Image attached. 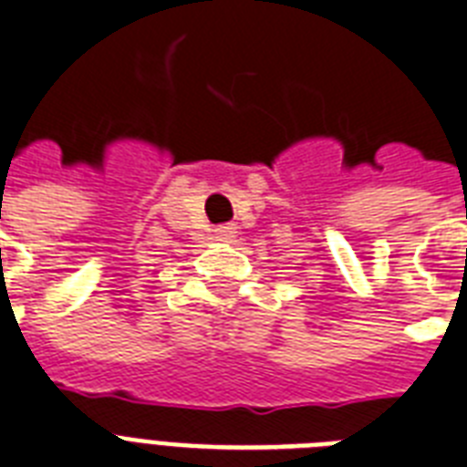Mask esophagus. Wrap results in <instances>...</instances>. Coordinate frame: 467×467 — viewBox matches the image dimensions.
Returning a JSON list of instances; mask_svg holds the SVG:
<instances>
[{"label": "esophagus", "instance_id": "esophagus-1", "mask_svg": "<svg viewBox=\"0 0 467 467\" xmlns=\"http://www.w3.org/2000/svg\"><path fill=\"white\" fill-rule=\"evenodd\" d=\"M234 234H236V226H219V229H216V234L214 236L219 238V241H229V238H234Z\"/></svg>", "mask_w": 467, "mask_h": 467}]
</instances>
